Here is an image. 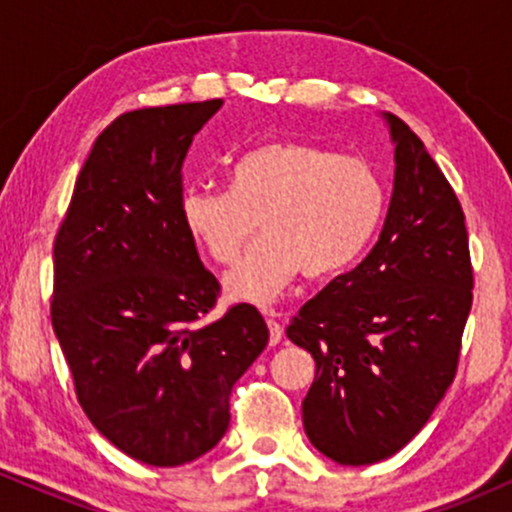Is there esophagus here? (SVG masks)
I'll use <instances>...</instances> for the list:
<instances>
[{
	"label": "esophagus",
	"instance_id": "1",
	"mask_svg": "<svg viewBox=\"0 0 512 512\" xmlns=\"http://www.w3.org/2000/svg\"><path fill=\"white\" fill-rule=\"evenodd\" d=\"M264 317H267V327H269V344H279L281 337H284V327L276 322L274 310H264Z\"/></svg>",
	"mask_w": 512,
	"mask_h": 512
}]
</instances>
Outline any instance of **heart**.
<instances>
[{
  "label": "heart",
  "instance_id": "1",
  "mask_svg": "<svg viewBox=\"0 0 512 512\" xmlns=\"http://www.w3.org/2000/svg\"><path fill=\"white\" fill-rule=\"evenodd\" d=\"M385 214V187L358 156L305 142H272L240 156L231 190L195 185L182 195V223L226 274L238 301L267 303L296 274L327 279L366 250Z\"/></svg>",
  "mask_w": 512,
  "mask_h": 512
}]
</instances>
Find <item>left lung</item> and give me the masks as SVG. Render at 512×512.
Here are the masks:
<instances>
[{
  "label": "left lung",
  "mask_w": 512,
  "mask_h": 512,
  "mask_svg": "<svg viewBox=\"0 0 512 512\" xmlns=\"http://www.w3.org/2000/svg\"><path fill=\"white\" fill-rule=\"evenodd\" d=\"M395 190L378 243L291 317L313 354L303 399L310 443L339 464H373L424 428L457 373L474 269L455 190L407 122L387 115Z\"/></svg>",
  "instance_id": "1"
}]
</instances>
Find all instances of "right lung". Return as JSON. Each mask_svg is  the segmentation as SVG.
<instances>
[{"label":"right lung","instance_id":"add662e5","mask_svg":"<svg viewBox=\"0 0 512 512\" xmlns=\"http://www.w3.org/2000/svg\"><path fill=\"white\" fill-rule=\"evenodd\" d=\"M221 103L115 117L52 248V330L76 399L115 448L151 467H178L219 443L233 385L269 339L250 303L204 322L221 284L182 223V163Z\"/></svg>","mask_w":512,"mask_h":512}]
</instances>
